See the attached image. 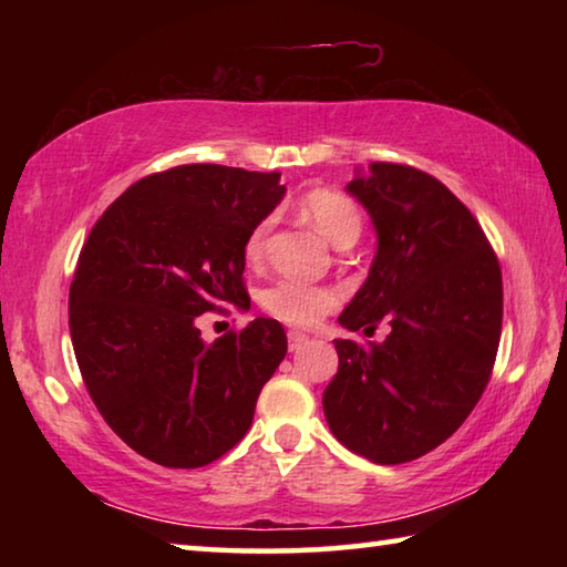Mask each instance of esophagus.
Wrapping results in <instances>:
<instances>
[{
  "label": "esophagus",
  "mask_w": 567,
  "mask_h": 567,
  "mask_svg": "<svg viewBox=\"0 0 567 567\" xmlns=\"http://www.w3.org/2000/svg\"><path fill=\"white\" fill-rule=\"evenodd\" d=\"M287 340H290V352H297V350H300L302 344H305L307 340H310V338H307L305 332H297V330H292L290 334H287Z\"/></svg>",
  "instance_id": "1"
}]
</instances>
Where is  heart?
I'll list each match as a JSON object with an SVG mask.
<instances>
[{"instance_id": "heart-1", "label": "heart", "mask_w": 567, "mask_h": 567, "mask_svg": "<svg viewBox=\"0 0 567 567\" xmlns=\"http://www.w3.org/2000/svg\"><path fill=\"white\" fill-rule=\"evenodd\" d=\"M297 213L312 223L330 239L334 247H352L362 235V209L350 195L334 187H312L297 199ZM272 229V217L257 223L245 239V257L249 262H260L267 249V235ZM340 305L338 290L328 285H310L302 280H280L267 287L262 307L272 318L292 328H312L324 315Z\"/></svg>"}]
</instances>
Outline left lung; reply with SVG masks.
<instances>
[{"label": "left lung", "instance_id": "8db88e82", "mask_svg": "<svg viewBox=\"0 0 567 567\" xmlns=\"http://www.w3.org/2000/svg\"><path fill=\"white\" fill-rule=\"evenodd\" d=\"M348 189L378 229V255L340 324L382 342L334 340L322 408L332 435L378 465L417 460L463 425L493 375L503 275L473 213L443 182L372 162Z\"/></svg>", "mask_w": 567, "mask_h": 567}]
</instances>
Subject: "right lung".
I'll return each instance as SVG.
<instances>
[{"mask_svg": "<svg viewBox=\"0 0 567 567\" xmlns=\"http://www.w3.org/2000/svg\"><path fill=\"white\" fill-rule=\"evenodd\" d=\"M285 195L277 172L179 165L134 182L84 239L70 285V334L104 422L165 467H205L252 425L287 352L257 318L205 342L195 320L249 307L245 239Z\"/></svg>", "mask_w": 567, "mask_h": 567, "instance_id": "add662e5", "label": "right lung"}]
</instances>
